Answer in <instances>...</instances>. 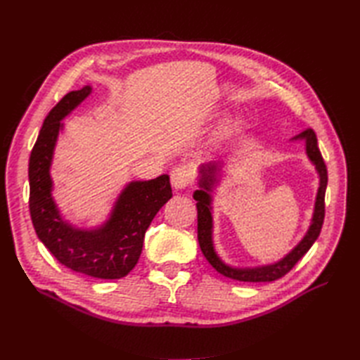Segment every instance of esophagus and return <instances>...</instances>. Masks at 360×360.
<instances>
[{
    "label": "esophagus",
    "instance_id": "esophagus-1",
    "mask_svg": "<svg viewBox=\"0 0 360 360\" xmlns=\"http://www.w3.org/2000/svg\"><path fill=\"white\" fill-rule=\"evenodd\" d=\"M170 178H172V186L176 190H182L190 184V181H192V172H190V168L186 165L176 167L172 170Z\"/></svg>",
    "mask_w": 360,
    "mask_h": 360
}]
</instances>
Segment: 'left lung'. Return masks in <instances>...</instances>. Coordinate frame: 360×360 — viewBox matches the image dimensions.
Segmentation results:
<instances>
[{
    "mask_svg": "<svg viewBox=\"0 0 360 360\" xmlns=\"http://www.w3.org/2000/svg\"><path fill=\"white\" fill-rule=\"evenodd\" d=\"M304 142V150L309 162L314 165L319 174V188L314 201V210H312L311 223L308 231L302 236L295 246L290 249L288 254L277 259L274 263L259 264V266H232L226 263L223 258L218 255L213 244V190H215L219 182L223 170L226 168L224 160H212L207 164H201L198 167V190H195L193 198L196 201L198 209V241L205 259L212 264L213 269L223 274L224 277L238 281H250V283H263L274 281L281 278L283 275L292 269L294 264L311 249L312 244L319 238L320 231H322L323 218H325V192L328 184V173L323 158L320 155L317 147V137L312 129H307L300 134L294 136L290 142Z\"/></svg>",
    "mask_w": 360,
    "mask_h": 360,
    "instance_id": "obj_1",
    "label": "left lung"
}]
</instances>
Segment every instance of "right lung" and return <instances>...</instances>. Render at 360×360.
I'll use <instances>...</instances> for the list:
<instances>
[{"label":"right lung","instance_id":"1","mask_svg":"<svg viewBox=\"0 0 360 360\" xmlns=\"http://www.w3.org/2000/svg\"><path fill=\"white\" fill-rule=\"evenodd\" d=\"M91 93V86L71 91L46 116L29 158V209L37 236L60 263L88 277L114 280L136 266L145 232L173 193L168 174L131 181L122 188L102 224L79 227L66 219L52 195L53 151L65 128L62 120Z\"/></svg>","mask_w":360,"mask_h":360}]
</instances>
